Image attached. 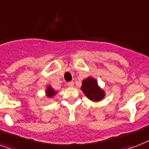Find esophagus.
Segmentation results:
<instances>
[{"mask_svg": "<svg viewBox=\"0 0 149 149\" xmlns=\"http://www.w3.org/2000/svg\"><path fill=\"white\" fill-rule=\"evenodd\" d=\"M67 86H68L69 87H73L74 86V83H73V82H69V83H67Z\"/></svg>", "mask_w": 149, "mask_h": 149, "instance_id": "obj_1", "label": "esophagus"}]
</instances>
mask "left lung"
Here are the masks:
<instances>
[{
	"mask_svg": "<svg viewBox=\"0 0 149 149\" xmlns=\"http://www.w3.org/2000/svg\"><path fill=\"white\" fill-rule=\"evenodd\" d=\"M81 89L83 93L93 102L100 101L105 96V93L99 87L97 81L92 77H88L83 80Z\"/></svg>",
	"mask_w": 149,
	"mask_h": 149,
	"instance_id": "1",
	"label": "left lung"
}]
</instances>
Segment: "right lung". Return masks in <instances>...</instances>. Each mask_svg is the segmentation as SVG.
Returning <instances> with one entry per match:
<instances>
[{"mask_svg":"<svg viewBox=\"0 0 149 149\" xmlns=\"http://www.w3.org/2000/svg\"><path fill=\"white\" fill-rule=\"evenodd\" d=\"M56 93L55 91H54V89L52 88L51 86H48L47 87V92H46V94H47V95L48 96V97L51 98L53 97L55 94Z\"/></svg>","mask_w":149,"mask_h":149,"instance_id":"1","label":"right lung"}]
</instances>
